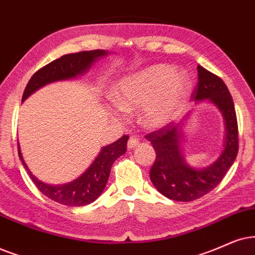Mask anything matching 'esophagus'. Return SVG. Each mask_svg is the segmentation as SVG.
Segmentation results:
<instances>
[{"instance_id":"esophagus-1","label":"esophagus","mask_w":255,"mask_h":255,"mask_svg":"<svg viewBox=\"0 0 255 255\" xmlns=\"http://www.w3.org/2000/svg\"><path fill=\"white\" fill-rule=\"evenodd\" d=\"M138 138L135 136V135H131L129 137V140H128V143H127V147L128 149H133V148H136L138 146Z\"/></svg>"}]
</instances>
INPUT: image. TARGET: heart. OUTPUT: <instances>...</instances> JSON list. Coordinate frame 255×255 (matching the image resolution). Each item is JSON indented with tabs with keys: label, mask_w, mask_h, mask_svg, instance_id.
I'll use <instances>...</instances> for the list:
<instances>
[{
	"label": "heart",
	"mask_w": 255,
	"mask_h": 255,
	"mask_svg": "<svg viewBox=\"0 0 255 255\" xmlns=\"http://www.w3.org/2000/svg\"><path fill=\"white\" fill-rule=\"evenodd\" d=\"M192 87L186 70L155 64L125 77L115 87L114 101L124 111L142 109L141 121L150 128L162 127L179 112Z\"/></svg>",
	"instance_id": "heart-1"
}]
</instances>
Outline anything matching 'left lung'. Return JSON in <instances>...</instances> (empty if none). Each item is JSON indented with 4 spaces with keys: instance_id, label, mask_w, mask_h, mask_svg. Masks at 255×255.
<instances>
[{
    "instance_id": "8db88e82",
    "label": "left lung",
    "mask_w": 255,
    "mask_h": 255,
    "mask_svg": "<svg viewBox=\"0 0 255 255\" xmlns=\"http://www.w3.org/2000/svg\"><path fill=\"white\" fill-rule=\"evenodd\" d=\"M198 79L192 99L194 101L207 100L219 109L225 121L224 149L218 159L205 168L188 165L181 147L185 121L168 124L146 136L156 153L149 173L151 182L161 194L175 201H193L214 189L233 165L239 149L237 114L227 86L220 77L201 66H198ZM188 117L189 114L185 120H188Z\"/></svg>"
}]
</instances>
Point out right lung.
Listing matches in <instances>:
<instances>
[{
  "label": "right lung",
  "mask_w": 255,
  "mask_h": 255,
  "mask_svg": "<svg viewBox=\"0 0 255 255\" xmlns=\"http://www.w3.org/2000/svg\"><path fill=\"white\" fill-rule=\"evenodd\" d=\"M106 55H108V51L96 49L80 51V53L75 54H67V55L61 56L60 59L54 60L53 62L48 63L47 66L38 69L31 76L24 89L22 102L36 92L37 89L42 88L48 83L75 79L76 76L82 75L87 70H89L93 63ZM128 138L129 137L127 135H124L115 142L102 148L99 155L95 157V160L93 161L92 165L88 167V169L85 173L81 174L79 178L72 182L57 186L44 183L29 170L23 160V156H22L20 144H18V156H20L24 168L27 169L30 179L33 180L35 186L37 187L42 194L61 205L80 207V206L92 204L104 192L105 187L107 185L109 174H111L113 163L126 153Z\"/></svg>",
  "instance_id": "right-lung-1"
}]
</instances>
